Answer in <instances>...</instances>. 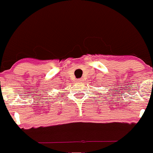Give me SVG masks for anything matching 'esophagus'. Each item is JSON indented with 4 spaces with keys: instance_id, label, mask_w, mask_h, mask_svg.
Segmentation results:
<instances>
[{
    "instance_id": "esophagus-1",
    "label": "esophagus",
    "mask_w": 153,
    "mask_h": 153,
    "mask_svg": "<svg viewBox=\"0 0 153 153\" xmlns=\"http://www.w3.org/2000/svg\"><path fill=\"white\" fill-rule=\"evenodd\" d=\"M81 81V79H78L77 80V82H80Z\"/></svg>"
}]
</instances>
